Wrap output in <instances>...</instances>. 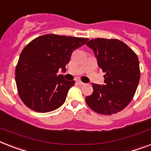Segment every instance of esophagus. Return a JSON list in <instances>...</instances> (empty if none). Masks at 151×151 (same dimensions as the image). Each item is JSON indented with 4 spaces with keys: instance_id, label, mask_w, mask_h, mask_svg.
Masks as SVG:
<instances>
[{
    "instance_id": "1",
    "label": "esophagus",
    "mask_w": 151,
    "mask_h": 151,
    "mask_svg": "<svg viewBox=\"0 0 151 151\" xmlns=\"http://www.w3.org/2000/svg\"><path fill=\"white\" fill-rule=\"evenodd\" d=\"M76 83L78 84H79V85H84V82H82L81 80H77V81H76Z\"/></svg>"
}]
</instances>
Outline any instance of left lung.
<instances>
[{"label": "left lung", "mask_w": 151, "mask_h": 151, "mask_svg": "<svg viewBox=\"0 0 151 151\" xmlns=\"http://www.w3.org/2000/svg\"><path fill=\"white\" fill-rule=\"evenodd\" d=\"M86 45L105 73V84H92L93 93L86 97V103L97 113H117L135 95L140 78L139 59L127 44L116 39H94Z\"/></svg>", "instance_id": "1"}]
</instances>
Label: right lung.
<instances>
[{"label": "right lung", "mask_w": 151, "mask_h": 151, "mask_svg": "<svg viewBox=\"0 0 151 151\" xmlns=\"http://www.w3.org/2000/svg\"><path fill=\"white\" fill-rule=\"evenodd\" d=\"M88 39L48 34L35 38L23 49L15 69L18 95L27 107L38 112L58 109L74 81L57 75L66 70L72 52Z\"/></svg>", "instance_id": "add662e5"}]
</instances>
